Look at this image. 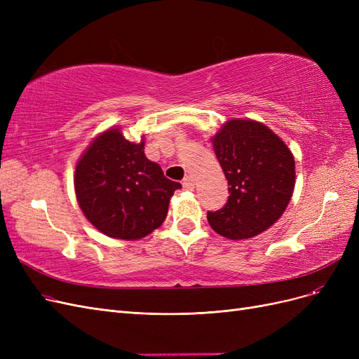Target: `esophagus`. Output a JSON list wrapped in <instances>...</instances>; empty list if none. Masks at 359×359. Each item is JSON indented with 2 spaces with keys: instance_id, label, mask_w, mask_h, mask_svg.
<instances>
[{
  "instance_id": "1",
  "label": "esophagus",
  "mask_w": 359,
  "mask_h": 359,
  "mask_svg": "<svg viewBox=\"0 0 359 359\" xmlns=\"http://www.w3.org/2000/svg\"><path fill=\"white\" fill-rule=\"evenodd\" d=\"M182 187L186 190H193L194 189V180L191 177H186L182 181Z\"/></svg>"
}]
</instances>
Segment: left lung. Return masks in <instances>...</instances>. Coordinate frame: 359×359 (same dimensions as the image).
<instances>
[{
    "label": "left lung",
    "mask_w": 359,
    "mask_h": 359,
    "mask_svg": "<svg viewBox=\"0 0 359 359\" xmlns=\"http://www.w3.org/2000/svg\"><path fill=\"white\" fill-rule=\"evenodd\" d=\"M229 186L223 208L208 211L212 229L229 240L253 238L287 208L295 187V160L273 130L253 119H229L212 137Z\"/></svg>",
    "instance_id": "obj_1"
}]
</instances>
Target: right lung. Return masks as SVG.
<instances>
[{"mask_svg":"<svg viewBox=\"0 0 359 359\" xmlns=\"http://www.w3.org/2000/svg\"><path fill=\"white\" fill-rule=\"evenodd\" d=\"M119 128L97 136L76 165L74 191L90 223L111 238L135 241L165 222L169 201L181 184L165 177Z\"/></svg>","mask_w":359,"mask_h":359,"instance_id":"right-lung-1","label":"right lung"}]
</instances>
